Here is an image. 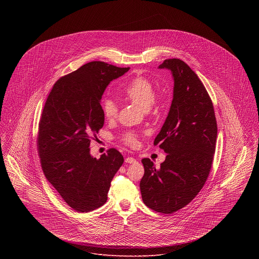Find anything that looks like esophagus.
<instances>
[{
	"mask_svg": "<svg viewBox=\"0 0 259 259\" xmlns=\"http://www.w3.org/2000/svg\"><path fill=\"white\" fill-rule=\"evenodd\" d=\"M125 162H126V163H129V164H132V163H136L137 160H136L134 157H127V158L125 159Z\"/></svg>",
	"mask_w": 259,
	"mask_h": 259,
	"instance_id": "1",
	"label": "esophagus"
}]
</instances>
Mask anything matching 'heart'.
<instances>
[{
  "instance_id": "1",
  "label": "heart",
  "mask_w": 259,
  "mask_h": 259,
  "mask_svg": "<svg viewBox=\"0 0 259 259\" xmlns=\"http://www.w3.org/2000/svg\"><path fill=\"white\" fill-rule=\"evenodd\" d=\"M124 95L141 110L148 111L154 101L155 91L152 83L148 79L145 77H137L126 87ZM102 111L107 119H112L116 116L117 107L111 99H106L102 103ZM122 140L125 144L131 147L137 144V136L133 132L125 133Z\"/></svg>"
}]
</instances>
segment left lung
<instances>
[{"label":"left lung","instance_id":"obj_1","mask_svg":"<svg viewBox=\"0 0 259 259\" xmlns=\"http://www.w3.org/2000/svg\"><path fill=\"white\" fill-rule=\"evenodd\" d=\"M174 79L170 111L154 140L167 153L156 168L144 158L145 174L140 183L144 203L162 213H172L196 197L211 167L218 125L209 94L197 74L180 59H167Z\"/></svg>","mask_w":259,"mask_h":259}]
</instances>
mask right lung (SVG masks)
Segmentation results:
<instances>
[{
	"mask_svg": "<svg viewBox=\"0 0 259 259\" xmlns=\"http://www.w3.org/2000/svg\"><path fill=\"white\" fill-rule=\"evenodd\" d=\"M129 69L87 63L56 81L41 113L37 148L42 171L63 200L79 212L107 202L111 180L123 164L115 148L96 159L89 146L105 122L101 99L106 88Z\"/></svg>",
	"mask_w": 259,
	"mask_h": 259,
	"instance_id": "obj_1",
	"label": "right lung"
}]
</instances>
